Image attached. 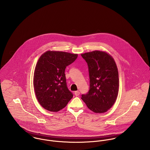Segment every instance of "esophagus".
<instances>
[{
  "label": "esophagus",
  "instance_id": "esophagus-1",
  "mask_svg": "<svg viewBox=\"0 0 150 150\" xmlns=\"http://www.w3.org/2000/svg\"><path fill=\"white\" fill-rule=\"evenodd\" d=\"M74 95H75L76 96H79V95H80V92H79V91H76V92H74Z\"/></svg>",
  "mask_w": 150,
  "mask_h": 150
}]
</instances>
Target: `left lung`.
I'll use <instances>...</instances> for the list:
<instances>
[{
    "instance_id": "obj_1",
    "label": "left lung",
    "mask_w": 150,
    "mask_h": 150,
    "mask_svg": "<svg viewBox=\"0 0 150 150\" xmlns=\"http://www.w3.org/2000/svg\"><path fill=\"white\" fill-rule=\"evenodd\" d=\"M88 64L89 90L82 100L96 113L106 112L114 104L118 93L119 78L116 64L107 52L94 51L81 54Z\"/></svg>"
}]
</instances>
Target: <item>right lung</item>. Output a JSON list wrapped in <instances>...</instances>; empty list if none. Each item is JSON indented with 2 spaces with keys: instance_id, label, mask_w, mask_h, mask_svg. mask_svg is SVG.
<instances>
[{
  "instance_id": "obj_1",
  "label": "right lung",
  "mask_w": 150,
  "mask_h": 150,
  "mask_svg": "<svg viewBox=\"0 0 150 150\" xmlns=\"http://www.w3.org/2000/svg\"><path fill=\"white\" fill-rule=\"evenodd\" d=\"M77 54L48 51L39 59L36 66L33 86L40 105L50 111L64 108L73 98L68 89L65 69L77 59Z\"/></svg>"
}]
</instances>
